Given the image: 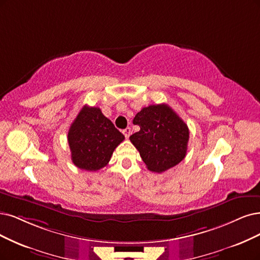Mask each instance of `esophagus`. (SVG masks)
<instances>
[{
    "mask_svg": "<svg viewBox=\"0 0 260 260\" xmlns=\"http://www.w3.org/2000/svg\"><path fill=\"white\" fill-rule=\"evenodd\" d=\"M123 134H124L125 138H128V137L131 136V134H132V129H131V127H126L125 129H123Z\"/></svg>",
    "mask_w": 260,
    "mask_h": 260,
    "instance_id": "1",
    "label": "esophagus"
}]
</instances>
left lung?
Returning a JSON list of instances; mask_svg holds the SVG:
<instances>
[{"label":"left lung","mask_w":260,"mask_h":260,"mask_svg":"<svg viewBox=\"0 0 260 260\" xmlns=\"http://www.w3.org/2000/svg\"><path fill=\"white\" fill-rule=\"evenodd\" d=\"M139 132L129 137L150 171L164 172L178 165L186 155L189 131L168 105H150L133 120Z\"/></svg>","instance_id":"1"}]
</instances>
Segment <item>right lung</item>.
Segmentation results:
<instances>
[{"mask_svg":"<svg viewBox=\"0 0 260 260\" xmlns=\"http://www.w3.org/2000/svg\"><path fill=\"white\" fill-rule=\"evenodd\" d=\"M67 140L74 164L83 170L96 171L108 165L124 135L99 107L83 106L71 125Z\"/></svg>","mask_w":260,"mask_h":260,"instance_id":"obj_1","label":"right lung"}]
</instances>
